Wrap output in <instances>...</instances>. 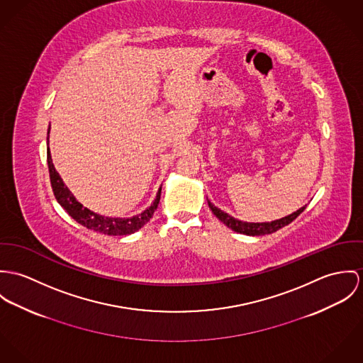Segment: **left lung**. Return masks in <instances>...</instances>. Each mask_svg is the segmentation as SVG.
I'll return each mask as SVG.
<instances>
[{
  "label": "left lung",
  "instance_id": "8db88e82",
  "mask_svg": "<svg viewBox=\"0 0 363 363\" xmlns=\"http://www.w3.org/2000/svg\"><path fill=\"white\" fill-rule=\"evenodd\" d=\"M208 203V207L211 208V211L214 213V216L221 221L224 223L228 228H231L233 231L235 233H240V234H245V235H252V237H256V235H267V234H273L276 231H279L282 227L288 225L289 223H292L303 210L306 206L301 207L299 210H296L295 213L280 218V220H276V221H272V223H243L240 220H235L234 217L228 216L227 213H224L223 210L217 208L214 204H211L210 201H207Z\"/></svg>",
  "mask_w": 363,
  "mask_h": 363
}]
</instances>
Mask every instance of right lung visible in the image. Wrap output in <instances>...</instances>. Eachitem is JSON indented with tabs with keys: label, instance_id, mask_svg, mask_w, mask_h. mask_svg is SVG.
<instances>
[{
	"label": "right lung",
	"instance_id": "obj_1",
	"mask_svg": "<svg viewBox=\"0 0 363 363\" xmlns=\"http://www.w3.org/2000/svg\"><path fill=\"white\" fill-rule=\"evenodd\" d=\"M50 132V128H48ZM48 145V138H47ZM47 162H48V172H50V181L51 188L54 192V196L57 201L64 207V210L77 220L83 227L87 230L104 234V235H129L136 233L139 228H142L155 214V210L159 206L160 196H162V188L157 192V196L153 201V204L146 208L142 214L130 217V218H113V217H104L97 213L90 211L89 208L83 207L79 201L74 198V195L69 192V189L62 182L61 177L54 168V164L51 162L50 149H47Z\"/></svg>",
	"mask_w": 363,
	"mask_h": 363
}]
</instances>
